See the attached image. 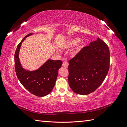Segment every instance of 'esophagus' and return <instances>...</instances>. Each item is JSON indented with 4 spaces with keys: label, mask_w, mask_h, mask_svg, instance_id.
Listing matches in <instances>:
<instances>
[{
    "label": "esophagus",
    "mask_w": 127,
    "mask_h": 127,
    "mask_svg": "<svg viewBox=\"0 0 127 127\" xmlns=\"http://www.w3.org/2000/svg\"><path fill=\"white\" fill-rule=\"evenodd\" d=\"M63 66L65 68H68V63L67 61H64L63 63Z\"/></svg>",
    "instance_id": "1"
}]
</instances>
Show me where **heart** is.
I'll return each mask as SVG.
<instances>
[{"label": "heart", "mask_w": 127, "mask_h": 127, "mask_svg": "<svg viewBox=\"0 0 127 127\" xmlns=\"http://www.w3.org/2000/svg\"><path fill=\"white\" fill-rule=\"evenodd\" d=\"M78 42V39H75L74 40H71L69 44V46H70V47H71V46H73V45H75V44H76V43H77V42ZM82 42H80L79 45H78V48H80V47H81V46L82 45Z\"/></svg>", "instance_id": "1"}]
</instances>
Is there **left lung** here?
<instances>
[{
	"label": "left lung",
	"mask_w": 127,
	"mask_h": 127,
	"mask_svg": "<svg viewBox=\"0 0 127 127\" xmlns=\"http://www.w3.org/2000/svg\"><path fill=\"white\" fill-rule=\"evenodd\" d=\"M68 83L75 93L87 95L105 79L110 67L108 46L98 37L68 61Z\"/></svg>",
	"instance_id": "obj_1"
}]
</instances>
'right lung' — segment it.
Masks as SVG:
<instances>
[{"label": "right lung", "mask_w": 127, "mask_h": 127, "mask_svg": "<svg viewBox=\"0 0 127 127\" xmlns=\"http://www.w3.org/2000/svg\"><path fill=\"white\" fill-rule=\"evenodd\" d=\"M31 34L26 35L17 46L14 57L15 72L18 80L27 90L37 96L42 97L48 95L54 87L58 71L63 61L49 60L37 70L29 71L24 69L19 60L18 52L22 42Z\"/></svg>", "instance_id": "add662e5"}]
</instances>
